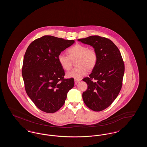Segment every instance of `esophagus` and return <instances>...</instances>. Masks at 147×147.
<instances>
[{
	"mask_svg": "<svg viewBox=\"0 0 147 147\" xmlns=\"http://www.w3.org/2000/svg\"><path fill=\"white\" fill-rule=\"evenodd\" d=\"M80 81V80H77V79H75V80H74L75 84H77V83H79Z\"/></svg>",
	"mask_w": 147,
	"mask_h": 147,
	"instance_id": "1",
	"label": "esophagus"
}]
</instances>
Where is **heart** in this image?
I'll return each mask as SVG.
<instances>
[{
	"label": "heart",
	"mask_w": 147,
	"mask_h": 147,
	"mask_svg": "<svg viewBox=\"0 0 147 147\" xmlns=\"http://www.w3.org/2000/svg\"><path fill=\"white\" fill-rule=\"evenodd\" d=\"M68 56L63 53L58 56V61L63 69L69 70L72 66V61H76L77 68L67 73L68 78L80 80L87 74L88 69L92 70L98 62V55L95 51L84 45L76 44L67 50Z\"/></svg>",
	"instance_id": "heart-1"
}]
</instances>
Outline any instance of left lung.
Here are the masks:
<instances>
[{"label":"left lung","instance_id":"left-lung-1","mask_svg":"<svg viewBox=\"0 0 147 147\" xmlns=\"http://www.w3.org/2000/svg\"><path fill=\"white\" fill-rule=\"evenodd\" d=\"M78 41L91 46L98 55L89 77L83 79L88 84L83 101L92 110L102 111L111 105L121 89L125 72L122 56L113 42L105 37L91 36Z\"/></svg>","mask_w":147,"mask_h":147}]
</instances>
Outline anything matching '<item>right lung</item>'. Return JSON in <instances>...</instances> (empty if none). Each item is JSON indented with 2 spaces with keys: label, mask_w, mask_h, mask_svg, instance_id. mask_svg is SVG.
<instances>
[{
  "label": "right lung",
  "mask_w": 147,
  "mask_h": 147,
  "mask_svg": "<svg viewBox=\"0 0 147 147\" xmlns=\"http://www.w3.org/2000/svg\"><path fill=\"white\" fill-rule=\"evenodd\" d=\"M75 42L52 36H43L31 42L25 52L22 75L25 90L42 111L54 113L64 105L74 85L73 78L64 79L58 56Z\"/></svg>",
  "instance_id": "obj_1"
}]
</instances>
